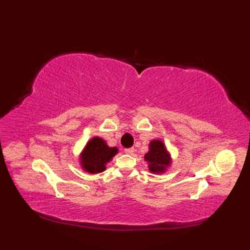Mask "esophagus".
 <instances>
[{
	"mask_svg": "<svg viewBox=\"0 0 250 250\" xmlns=\"http://www.w3.org/2000/svg\"><path fill=\"white\" fill-rule=\"evenodd\" d=\"M125 152L126 153V155H133L134 148H126V149H125Z\"/></svg>",
	"mask_w": 250,
	"mask_h": 250,
	"instance_id": "obj_1",
	"label": "esophagus"
}]
</instances>
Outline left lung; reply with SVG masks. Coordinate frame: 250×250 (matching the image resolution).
I'll use <instances>...</instances> for the list:
<instances>
[{"mask_svg": "<svg viewBox=\"0 0 250 250\" xmlns=\"http://www.w3.org/2000/svg\"><path fill=\"white\" fill-rule=\"evenodd\" d=\"M149 171L153 174H162L171 166L172 158L161 140H152L149 143V150L144 156Z\"/></svg>", "mask_w": 250, "mask_h": 250, "instance_id": "1", "label": "left lung"}]
</instances>
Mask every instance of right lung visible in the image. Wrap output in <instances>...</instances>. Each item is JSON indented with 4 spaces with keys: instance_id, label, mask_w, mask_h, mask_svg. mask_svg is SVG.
<instances>
[{
    "instance_id": "right-lung-1",
    "label": "right lung",
    "mask_w": 250,
    "mask_h": 250,
    "mask_svg": "<svg viewBox=\"0 0 250 250\" xmlns=\"http://www.w3.org/2000/svg\"><path fill=\"white\" fill-rule=\"evenodd\" d=\"M117 153L118 148L109 147L103 139L94 136L84 146L79 156V160L84 172L98 174L105 171L106 164L110 162Z\"/></svg>"
}]
</instances>
